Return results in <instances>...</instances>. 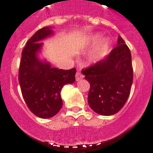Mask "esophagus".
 I'll use <instances>...</instances> for the list:
<instances>
[{"mask_svg":"<svg viewBox=\"0 0 153 153\" xmlns=\"http://www.w3.org/2000/svg\"><path fill=\"white\" fill-rule=\"evenodd\" d=\"M83 74L81 73V71H78L76 72V74H75V79H76V81H79L80 79H83Z\"/></svg>","mask_w":153,"mask_h":153,"instance_id":"1","label":"esophagus"}]
</instances>
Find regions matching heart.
<instances>
[{
	"label": "heart",
	"mask_w": 153,
	"mask_h": 153,
	"mask_svg": "<svg viewBox=\"0 0 153 153\" xmlns=\"http://www.w3.org/2000/svg\"><path fill=\"white\" fill-rule=\"evenodd\" d=\"M100 38V35H94L91 37L89 40H88V43H96V41H98ZM95 57H92V59H94Z\"/></svg>",
	"instance_id": "heart-1"
}]
</instances>
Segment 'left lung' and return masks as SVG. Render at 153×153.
Returning a JSON list of instances; mask_svg holds the SVG:
<instances>
[{
	"label": "left lung",
	"instance_id": "obj_1",
	"mask_svg": "<svg viewBox=\"0 0 153 153\" xmlns=\"http://www.w3.org/2000/svg\"><path fill=\"white\" fill-rule=\"evenodd\" d=\"M82 73L90 84L88 102L91 108L103 116L117 113L128 100L133 82L131 54L121 36L104 59Z\"/></svg>",
	"mask_w": 153,
	"mask_h": 153
}]
</instances>
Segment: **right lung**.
Wrapping results in <instances>:
<instances>
[{
	"instance_id": "1",
	"label": "right lung",
	"mask_w": 153,
	"mask_h": 153,
	"mask_svg": "<svg viewBox=\"0 0 153 153\" xmlns=\"http://www.w3.org/2000/svg\"><path fill=\"white\" fill-rule=\"evenodd\" d=\"M51 35V27L37 31L23 49L19 66V81L23 99L29 110L41 118L52 117L60 111L63 105L61 88L75 81V68H52L50 63L37 57L43 44L41 40Z\"/></svg>"
}]
</instances>
